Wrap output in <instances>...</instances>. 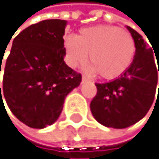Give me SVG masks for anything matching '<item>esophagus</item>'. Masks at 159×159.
<instances>
[{
    "label": "esophagus",
    "instance_id": "obj_1",
    "mask_svg": "<svg viewBox=\"0 0 159 159\" xmlns=\"http://www.w3.org/2000/svg\"><path fill=\"white\" fill-rule=\"evenodd\" d=\"M89 81V78H87L86 76H82V83L84 82H88Z\"/></svg>",
    "mask_w": 159,
    "mask_h": 159
}]
</instances>
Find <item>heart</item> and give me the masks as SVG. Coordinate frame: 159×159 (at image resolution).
<instances>
[{"mask_svg":"<svg viewBox=\"0 0 159 159\" xmlns=\"http://www.w3.org/2000/svg\"><path fill=\"white\" fill-rule=\"evenodd\" d=\"M65 59L70 67H77L88 58L92 70L104 79H114L128 70L136 52L135 40L126 30L110 25L83 28L77 36L64 40Z\"/></svg>","mask_w":159,"mask_h":159,"instance_id":"b5f03b06","label":"heart"}]
</instances>
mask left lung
Returning <instances> with one entry per match:
<instances>
[{
  "instance_id": "left-lung-1",
  "label": "left lung",
  "mask_w": 159,
  "mask_h": 159,
  "mask_svg": "<svg viewBox=\"0 0 159 159\" xmlns=\"http://www.w3.org/2000/svg\"><path fill=\"white\" fill-rule=\"evenodd\" d=\"M135 40V57L128 70L107 83H96L97 93L90 103L94 119L101 125L124 129L139 122L151 107L157 87L158 53L139 33L127 26ZM159 87V84H158ZM159 93V90H158ZM157 101V100H156Z\"/></svg>"
}]
</instances>
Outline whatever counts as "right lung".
<instances>
[{
  "instance_id": "1",
  "label": "right lung",
  "mask_w": 159,
  "mask_h": 159,
  "mask_svg": "<svg viewBox=\"0 0 159 159\" xmlns=\"http://www.w3.org/2000/svg\"><path fill=\"white\" fill-rule=\"evenodd\" d=\"M66 26V20H43L13 40L2 88L0 84V101L5 97L13 115L30 128L52 125L66 96L80 85L81 74L64 62Z\"/></svg>"
}]
</instances>
